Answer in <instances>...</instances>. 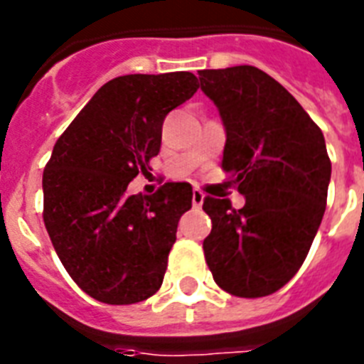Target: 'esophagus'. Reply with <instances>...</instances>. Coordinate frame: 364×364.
<instances>
[{
  "instance_id": "esophagus-1",
  "label": "esophagus",
  "mask_w": 364,
  "mask_h": 364,
  "mask_svg": "<svg viewBox=\"0 0 364 364\" xmlns=\"http://www.w3.org/2000/svg\"><path fill=\"white\" fill-rule=\"evenodd\" d=\"M204 204V194L200 191H193V208H202Z\"/></svg>"
}]
</instances>
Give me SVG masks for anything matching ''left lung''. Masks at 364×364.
I'll return each instance as SVG.
<instances>
[{"mask_svg":"<svg viewBox=\"0 0 364 364\" xmlns=\"http://www.w3.org/2000/svg\"><path fill=\"white\" fill-rule=\"evenodd\" d=\"M227 143L223 170L245 205L204 200L211 232L205 262L221 289L242 299L276 293L299 272L321 225L331 181L325 137L302 105L259 68L202 70Z\"/></svg>","mask_w":364,"mask_h":364,"instance_id":"obj_1","label":"left lung"}]
</instances>
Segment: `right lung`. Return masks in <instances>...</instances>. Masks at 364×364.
Segmentation results:
<instances>
[{"label":"right lung","instance_id":"obj_1","mask_svg":"<svg viewBox=\"0 0 364 364\" xmlns=\"http://www.w3.org/2000/svg\"><path fill=\"white\" fill-rule=\"evenodd\" d=\"M198 90L188 71L111 79L58 137L43 171V221L62 264L92 299L136 304L162 285L188 183L128 194L147 173L162 122Z\"/></svg>","mask_w":364,"mask_h":364}]
</instances>
